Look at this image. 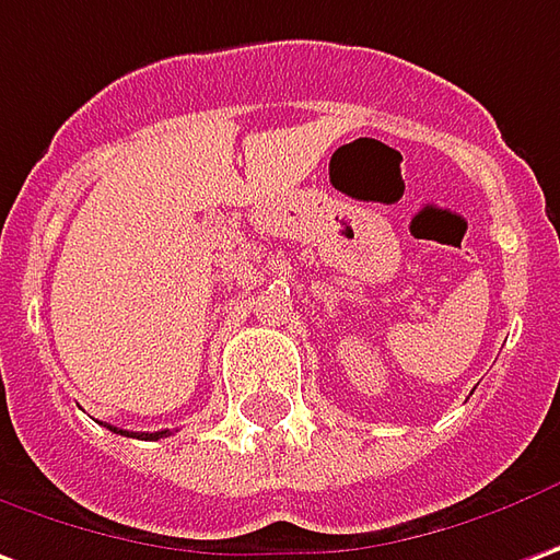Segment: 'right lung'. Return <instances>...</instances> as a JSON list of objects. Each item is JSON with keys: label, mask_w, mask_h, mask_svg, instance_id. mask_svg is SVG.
<instances>
[{"label": "right lung", "mask_w": 560, "mask_h": 560, "mask_svg": "<svg viewBox=\"0 0 560 560\" xmlns=\"http://www.w3.org/2000/svg\"><path fill=\"white\" fill-rule=\"evenodd\" d=\"M115 430V433H124V436H142V440H160V436H166L170 430H158V433H130V430H117V428H108Z\"/></svg>", "instance_id": "obj_1"}]
</instances>
